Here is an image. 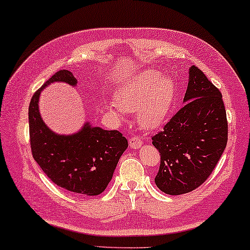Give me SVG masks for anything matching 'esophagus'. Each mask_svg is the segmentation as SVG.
Instances as JSON below:
<instances>
[{"label":"esophagus","instance_id":"1","mask_svg":"<svg viewBox=\"0 0 250 250\" xmlns=\"http://www.w3.org/2000/svg\"><path fill=\"white\" fill-rule=\"evenodd\" d=\"M142 144H143V142H142L141 138H138L136 136L129 138V147L136 149L140 148L142 146Z\"/></svg>","mask_w":250,"mask_h":250}]
</instances>
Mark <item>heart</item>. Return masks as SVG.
Returning <instances> with one entry per match:
<instances>
[{
	"label": "heart",
	"mask_w": 250,
	"mask_h": 250,
	"mask_svg": "<svg viewBox=\"0 0 250 250\" xmlns=\"http://www.w3.org/2000/svg\"><path fill=\"white\" fill-rule=\"evenodd\" d=\"M176 96L174 82L159 71L143 70L123 82L115 91V104L107 109L118 120L123 112L135 113L138 125L154 130L165 124L173 108Z\"/></svg>",
	"instance_id": "heart-1"
}]
</instances>
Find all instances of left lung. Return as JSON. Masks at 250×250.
I'll return each instance as SVG.
<instances>
[{
    "label": "left lung",
    "mask_w": 250,
    "mask_h": 250,
    "mask_svg": "<svg viewBox=\"0 0 250 250\" xmlns=\"http://www.w3.org/2000/svg\"><path fill=\"white\" fill-rule=\"evenodd\" d=\"M184 106L152 137L161 164L155 184L167 194L197 189L224 153L228 124L221 93L195 66L189 69Z\"/></svg>",
    "instance_id": "8db88e82"
}]
</instances>
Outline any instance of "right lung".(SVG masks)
<instances>
[{
    "label": "right lung",
    "instance_id": "1",
    "mask_svg": "<svg viewBox=\"0 0 250 250\" xmlns=\"http://www.w3.org/2000/svg\"><path fill=\"white\" fill-rule=\"evenodd\" d=\"M53 83L77 86L72 72L60 70L32 96L29 128L33 159L57 186L78 195L101 194L112 180L128 142L118 130H106L89 122L68 135L51 130L41 117L39 98L41 91Z\"/></svg>",
    "mask_w": 250,
    "mask_h": 250
}]
</instances>
